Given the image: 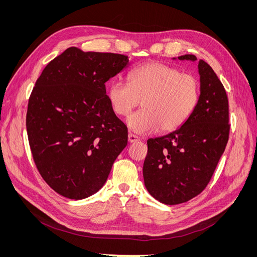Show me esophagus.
Instances as JSON below:
<instances>
[{"mask_svg": "<svg viewBox=\"0 0 257 257\" xmlns=\"http://www.w3.org/2000/svg\"><path fill=\"white\" fill-rule=\"evenodd\" d=\"M127 141H128V143H136V142H138L139 141V138L136 136V135H134V134H128V136H127Z\"/></svg>", "mask_w": 257, "mask_h": 257, "instance_id": "34e87169", "label": "esophagus"}]
</instances>
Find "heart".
Instances as JSON below:
<instances>
[{"instance_id":"b5f03b06","label":"heart","mask_w":257,"mask_h":257,"mask_svg":"<svg viewBox=\"0 0 257 257\" xmlns=\"http://www.w3.org/2000/svg\"><path fill=\"white\" fill-rule=\"evenodd\" d=\"M199 94L195 76L158 62L139 66L130 74V82L114 80L107 90L119 115L128 114L142 102L143 109L126 119L128 128L142 135L181 127L196 109Z\"/></svg>"}]
</instances>
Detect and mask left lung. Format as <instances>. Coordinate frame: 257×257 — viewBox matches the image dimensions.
Masks as SVG:
<instances>
[{"mask_svg": "<svg viewBox=\"0 0 257 257\" xmlns=\"http://www.w3.org/2000/svg\"><path fill=\"white\" fill-rule=\"evenodd\" d=\"M178 59L197 60L193 54ZM198 73L200 94L191 118L172 133L147 142L143 169L146 189L165 205L185 203L203 192L228 142L226 91L203 60L198 62Z\"/></svg>", "mask_w": 257, "mask_h": 257, "instance_id": "8db88e82", "label": "left lung"}]
</instances>
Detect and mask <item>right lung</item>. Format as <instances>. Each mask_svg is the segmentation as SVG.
<instances>
[{"instance_id": "add662e5", "label": "right lung", "mask_w": 257, "mask_h": 257, "mask_svg": "<svg viewBox=\"0 0 257 257\" xmlns=\"http://www.w3.org/2000/svg\"><path fill=\"white\" fill-rule=\"evenodd\" d=\"M123 54L71 47L49 62L29 99L27 131L38 172L52 190L83 199L103 188L127 145L105 82L128 66Z\"/></svg>"}]
</instances>
